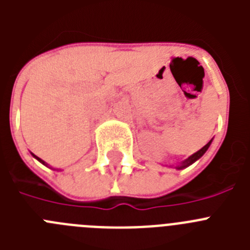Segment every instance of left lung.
<instances>
[{
    "instance_id": "1",
    "label": "left lung",
    "mask_w": 250,
    "mask_h": 250,
    "mask_svg": "<svg viewBox=\"0 0 250 250\" xmlns=\"http://www.w3.org/2000/svg\"><path fill=\"white\" fill-rule=\"evenodd\" d=\"M211 141H213V139H211V140L209 141V143H208L207 145H205V146H203L202 149L199 150V151L194 152L193 155L189 156V158H188L187 160L183 161V163H182V164H180V165H178V167H176V169H184V167H189V165L193 164L194 161H196V160H198V159L202 158V156L205 154V151H207V150L209 149V146H210Z\"/></svg>"
}]
</instances>
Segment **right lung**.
<instances>
[{
  "mask_svg": "<svg viewBox=\"0 0 250 250\" xmlns=\"http://www.w3.org/2000/svg\"><path fill=\"white\" fill-rule=\"evenodd\" d=\"M32 155H34V154H32ZM34 158H36V159H37V160H39V161H40V163H42V164H43V165H47V164H46V163H45V161H43V160H42V159H40V158H37V156H36V155H34Z\"/></svg>",
  "mask_w": 250,
  "mask_h": 250,
  "instance_id": "1",
  "label": "right lung"
}]
</instances>
